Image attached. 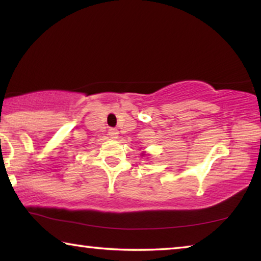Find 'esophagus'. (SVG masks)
<instances>
[{"instance_id": "obj_1", "label": "esophagus", "mask_w": 261, "mask_h": 261, "mask_svg": "<svg viewBox=\"0 0 261 261\" xmlns=\"http://www.w3.org/2000/svg\"><path fill=\"white\" fill-rule=\"evenodd\" d=\"M108 135H109L110 138H117L118 130H117V129H114V127H112V129L108 130Z\"/></svg>"}]
</instances>
